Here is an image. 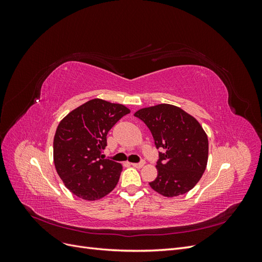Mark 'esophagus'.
Masks as SVG:
<instances>
[{
  "label": "esophagus",
  "instance_id": "34e87169",
  "mask_svg": "<svg viewBox=\"0 0 262 262\" xmlns=\"http://www.w3.org/2000/svg\"><path fill=\"white\" fill-rule=\"evenodd\" d=\"M133 167H136V168H142L144 166V162H141V163H132L131 164Z\"/></svg>",
  "mask_w": 262,
  "mask_h": 262
}]
</instances>
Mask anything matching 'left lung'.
Here are the masks:
<instances>
[{
  "label": "left lung",
  "mask_w": 262,
  "mask_h": 262,
  "mask_svg": "<svg viewBox=\"0 0 262 262\" xmlns=\"http://www.w3.org/2000/svg\"><path fill=\"white\" fill-rule=\"evenodd\" d=\"M152 133L157 148V177L149 182L164 196L181 195L191 190L207 168L209 141L196 119L179 107L160 104L134 114Z\"/></svg>",
  "instance_id": "left-lung-1"
}]
</instances>
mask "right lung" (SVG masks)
Wrapping results in <instances>:
<instances>
[{
	"label": "right lung",
	"instance_id": "obj_1",
	"mask_svg": "<svg viewBox=\"0 0 262 262\" xmlns=\"http://www.w3.org/2000/svg\"><path fill=\"white\" fill-rule=\"evenodd\" d=\"M130 109L95 98L60 121L53 139V162L63 184L76 196L94 201L112 192L122 165L104 160L107 133Z\"/></svg>",
	"mask_w": 262,
	"mask_h": 262
}]
</instances>
